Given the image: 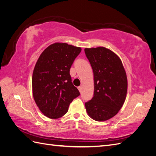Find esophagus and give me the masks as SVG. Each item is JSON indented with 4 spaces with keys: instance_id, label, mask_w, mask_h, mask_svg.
Returning a JSON list of instances; mask_svg holds the SVG:
<instances>
[{
    "instance_id": "34e87169",
    "label": "esophagus",
    "mask_w": 156,
    "mask_h": 156,
    "mask_svg": "<svg viewBox=\"0 0 156 156\" xmlns=\"http://www.w3.org/2000/svg\"><path fill=\"white\" fill-rule=\"evenodd\" d=\"M78 89H79V92L81 93V92H82V87H78Z\"/></svg>"
}]
</instances>
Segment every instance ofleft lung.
<instances>
[{"label":"left lung","mask_w":156,"mask_h":156,"mask_svg":"<svg viewBox=\"0 0 156 156\" xmlns=\"http://www.w3.org/2000/svg\"><path fill=\"white\" fill-rule=\"evenodd\" d=\"M84 52L94 72V92L84 103L88 115L96 121L115 116L126 100L127 80L120 58L103 47L86 48Z\"/></svg>","instance_id":"8db88e82"}]
</instances>
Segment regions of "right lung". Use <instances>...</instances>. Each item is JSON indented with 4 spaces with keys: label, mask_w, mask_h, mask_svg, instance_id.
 Returning a JSON list of instances; mask_svg holds the SVG:
<instances>
[{
    "label": "right lung",
    "mask_w": 156,
    "mask_h": 156,
    "mask_svg": "<svg viewBox=\"0 0 156 156\" xmlns=\"http://www.w3.org/2000/svg\"><path fill=\"white\" fill-rule=\"evenodd\" d=\"M81 48L65 43L47 48L37 60L32 75V93L40 110L56 119L68 111L73 99L80 95L72 81L69 69Z\"/></svg>",
    "instance_id": "add662e5"
}]
</instances>
